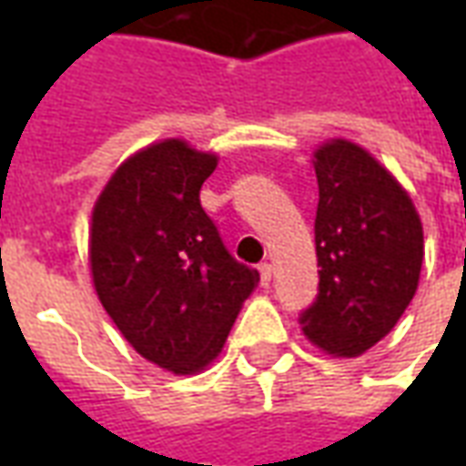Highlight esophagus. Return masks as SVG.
<instances>
[{
    "label": "esophagus",
    "instance_id": "1",
    "mask_svg": "<svg viewBox=\"0 0 466 466\" xmlns=\"http://www.w3.org/2000/svg\"><path fill=\"white\" fill-rule=\"evenodd\" d=\"M259 282H262V287H269V282H272V264H259Z\"/></svg>",
    "mask_w": 466,
    "mask_h": 466
}]
</instances>
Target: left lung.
<instances>
[{
    "mask_svg": "<svg viewBox=\"0 0 466 466\" xmlns=\"http://www.w3.org/2000/svg\"><path fill=\"white\" fill-rule=\"evenodd\" d=\"M312 164L319 294L302 314V334L334 360H354L410 307L424 232L410 192L364 147L334 137L314 149Z\"/></svg>",
    "mask_w": 466,
    "mask_h": 466,
    "instance_id": "1",
    "label": "left lung"
}]
</instances>
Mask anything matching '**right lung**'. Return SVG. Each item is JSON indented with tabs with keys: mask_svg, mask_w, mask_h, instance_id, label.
I'll return each mask as SVG.
<instances>
[{
	"mask_svg": "<svg viewBox=\"0 0 466 466\" xmlns=\"http://www.w3.org/2000/svg\"><path fill=\"white\" fill-rule=\"evenodd\" d=\"M217 162L184 139H159L116 167L92 209L96 297L134 351L172 374H199L219 357L259 284L199 204Z\"/></svg>",
	"mask_w": 466,
	"mask_h": 466,
	"instance_id": "right-lung-1",
	"label": "right lung"
}]
</instances>
